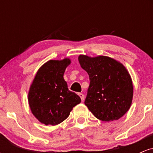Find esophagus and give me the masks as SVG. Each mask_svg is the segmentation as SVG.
Returning <instances> with one entry per match:
<instances>
[{"label":"esophagus","instance_id":"1","mask_svg":"<svg viewBox=\"0 0 153 153\" xmlns=\"http://www.w3.org/2000/svg\"><path fill=\"white\" fill-rule=\"evenodd\" d=\"M78 95H79V96L80 97V99H81V101H83L84 99H85V96H84V94H82V93H79Z\"/></svg>","mask_w":153,"mask_h":153}]
</instances>
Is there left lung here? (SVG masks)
Listing matches in <instances>:
<instances>
[{"mask_svg":"<svg viewBox=\"0 0 153 153\" xmlns=\"http://www.w3.org/2000/svg\"><path fill=\"white\" fill-rule=\"evenodd\" d=\"M78 61L90 79L85 100L88 108L103 122L122 117L130 108L133 98L132 81L125 67L106 56L80 54Z\"/></svg>","mask_w":153,"mask_h":153,"instance_id":"obj_1","label":"left lung"}]
</instances>
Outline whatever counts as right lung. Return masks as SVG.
I'll return each mask as SVG.
<instances>
[{
  "instance_id": "right-lung-1",
  "label": "right lung",
  "mask_w": 153,
  "mask_h": 153,
  "mask_svg": "<svg viewBox=\"0 0 153 153\" xmlns=\"http://www.w3.org/2000/svg\"><path fill=\"white\" fill-rule=\"evenodd\" d=\"M71 59L49 60L35 75L28 101L33 115L45 125H57L69 117L81 99L68 89L63 75Z\"/></svg>"
}]
</instances>
